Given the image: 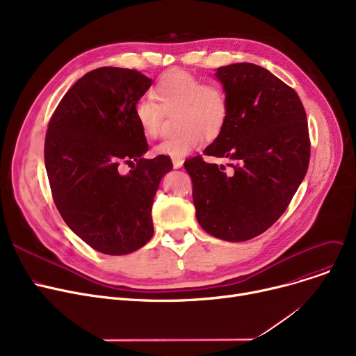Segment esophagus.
<instances>
[{
    "instance_id": "obj_1",
    "label": "esophagus",
    "mask_w": 356,
    "mask_h": 356,
    "mask_svg": "<svg viewBox=\"0 0 356 356\" xmlns=\"http://www.w3.org/2000/svg\"><path fill=\"white\" fill-rule=\"evenodd\" d=\"M173 167L175 168H180L183 165V159H173Z\"/></svg>"
}]
</instances>
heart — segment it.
<instances>
[{"label": "heart", "instance_id": "b5f03b06", "mask_svg": "<svg viewBox=\"0 0 356 356\" xmlns=\"http://www.w3.org/2000/svg\"><path fill=\"white\" fill-rule=\"evenodd\" d=\"M173 112H179L176 127L180 133L163 140L154 152L181 159L203 143V136L212 140L220 134L229 117V99L219 85H207L192 73L172 70L156 82L153 97H141L136 102L134 117L144 136L154 138L164 114Z\"/></svg>", "mask_w": 356, "mask_h": 356}]
</instances>
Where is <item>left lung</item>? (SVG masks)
<instances>
[{
    "label": "left lung",
    "instance_id": "1",
    "mask_svg": "<svg viewBox=\"0 0 356 356\" xmlns=\"http://www.w3.org/2000/svg\"><path fill=\"white\" fill-rule=\"evenodd\" d=\"M229 117L204 156L188 159L199 225L215 238L242 242L267 231L284 213L303 181L310 140L303 104L294 89L261 66L218 67Z\"/></svg>",
    "mask_w": 356,
    "mask_h": 356
}]
</instances>
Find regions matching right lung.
Segmentation results:
<instances>
[{
	"label": "right lung",
	"mask_w": 356,
	"mask_h": 356,
	"mask_svg": "<svg viewBox=\"0 0 356 356\" xmlns=\"http://www.w3.org/2000/svg\"><path fill=\"white\" fill-rule=\"evenodd\" d=\"M153 81L138 70L88 72L62 98L49 122L44 164L56 208L89 247L125 255L154 234L152 207L173 168L167 156L147 160L148 144L134 105ZM131 165L121 175L119 165Z\"/></svg>",
	"instance_id": "add662e5"
}]
</instances>
